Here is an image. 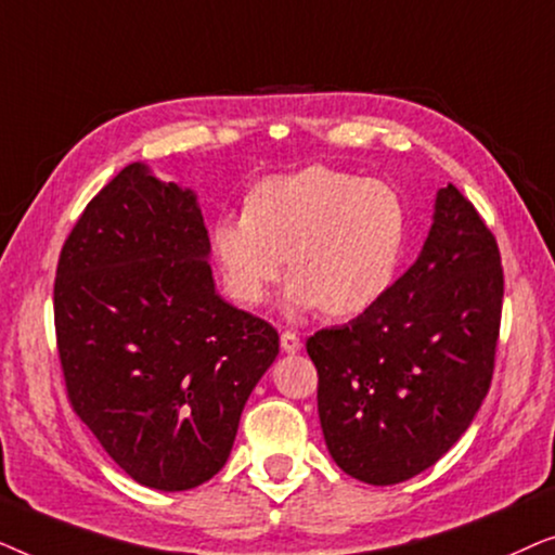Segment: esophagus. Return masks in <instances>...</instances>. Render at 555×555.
<instances>
[{
    "label": "esophagus",
    "instance_id": "1",
    "mask_svg": "<svg viewBox=\"0 0 555 555\" xmlns=\"http://www.w3.org/2000/svg\"><path fill=\"white\" fill-rule=\"evenodd\" d=\"M280 346H283L285 353H298L302 344L293 331H283V333H280Z\"/></svg>",
    "mask_w": 555,
    "mask_h": 555
}]
</instances>
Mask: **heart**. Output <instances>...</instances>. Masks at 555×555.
Masks as SVG:
<instances>
[{"instance_id":"heart-1","label":"heart","mask_w":555,"mask_h":555,"mask_svg":"<svg viewBox=\"0 0 555 555\" xmlns=\"http://www.w3.org/2000/svg\"><path fill=\"white\" fill-rule=\"evenodd\" d=\"M406 230L404 199L393 186L308 166L255 184L245 215L219 219L211 245L227 291L242 306H260L287 260L295 310L351 318L391 287Z\"/></svg>"}]
</instances>
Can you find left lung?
<instances>
[{"instance_id": "8db88e82", "label": "left lung", "mask_w": 555, "mask_h": 555, "mask_svg": "<svg viewBox=\"0 0 555 555\" xmlns=\"http://www.w3.org/2000/svg\"><path fill=\"white\" fill-rule=\"evenodd\" d=\"M505 275L495 234L454 184L414 264L351 323L308 338L331 457L369 485L435 465L490 389Z\"/></svg>"}]
</instances>
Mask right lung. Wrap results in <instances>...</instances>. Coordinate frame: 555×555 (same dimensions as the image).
<instances>
[{
    "instance_id": "right-lung-1",
    "label": "right lung",
    "mask_w": 555,
    "mask_h": 555,
    "mask_svg": "<svg viewBox=\"0 0 555 555\" xmlns=\"http://www.w3.org/2000/svg\"><path fill=\"white\" fill-rule=\"evenodd\" d=\"M207 255L194 194L128 164L88 202L57 260L67 401L124 473L164 492L224 467L280 351L268 321L215 293Z\"/></svg>"
}]
</instances>
